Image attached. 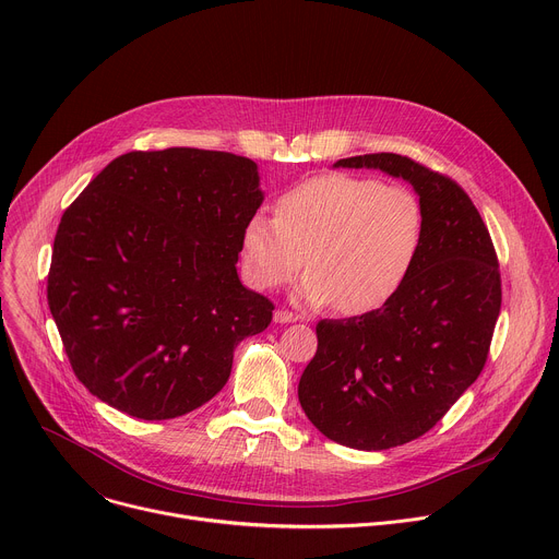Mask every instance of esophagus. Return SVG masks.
<instances>
[{"instance_id": "esophagus-1", "label": "esophagus", "mask_w": 559, "mask_h": 559, "mask_svg": "<svg viewBox=\"0 0 559 559\" xmlns=\"http://www.w3.org/2000/svg\"><path fill=\"white\" fill-rule=\"evenodd\" d=\"M274 321L276 323H296L298 321V313H294L289 309H276L274 311Z\"/></svg>"}]
</instances>
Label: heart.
<instances>
[{
	"mask_svg": "<svg viewBox=\"0 0 559 559\" xmlns=\"http://www.w3.org/2000/svg\"><path fill=\"white\" fill-rule=\"evenodd\" d=\"M276 216L257 214L243 231V272L259 289L287 285L305 265L300 298L367 313L409 281L427 214L407 186L373 177L323 175L283 192Z\"/></svg>",
	"mask_w": 559,
	"mask_h": 559,
	"instance_id": "b5f03b06",
	"label": "heart"
}]
</instances>
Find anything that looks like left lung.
I'll list each match as a JSON object with an SVG mask.
<instances>
[{"mask_svg": "<svg viewBox=\"0 0 559 559\" xmlns=\"http://www.w3.org/2000/svg\"><path fill=\"white\" fill-rule=\"evenodd\" d=\"M336 166L403 177L427 214L405 287L380 309L318 323V349L298 382L318 431L382 451L433 429L483 373L502 305L500 263L480 212L451 177L393 152Z\"/></svg>", "mask_w": 559, "mask_h": 559, "instance_id": "left-lung-1", "label": "left lung"}]
</instances>
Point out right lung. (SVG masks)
Returning <instances> with one entry per match:
<instances>
[{"mask_svg": "<svg viewBox=\"0 0 559 559\" xmlns=\"http://www.w3.org/2000/svg\"><path fill=\"white\" fill-rule=\"evenodd\" d=\"M261 203L248 156L166 147L110 162L66 207L48 270L76 380L141 420L212 401L234 347L272 323L274 302L236 274Z\"/></svg>", "mask_w": 559, "mask_h": 559, "instance_id": "1", "label": "right lung"}]
</instances>
